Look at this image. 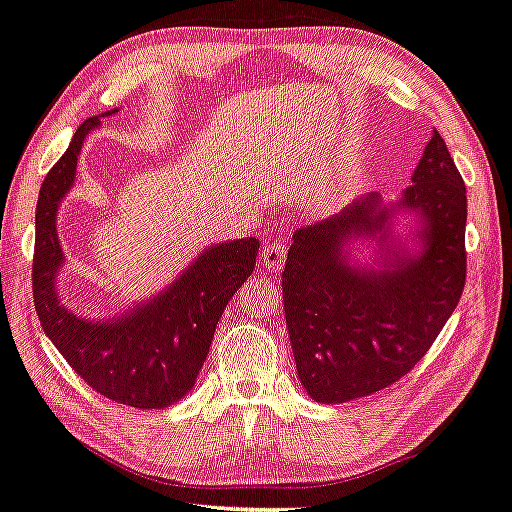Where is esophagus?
<instances>
[{"label":"esophagus","mask_w":512,"mask_h":512,"mask_svg":"<svg viewBox=\"0 0 512 512\" xmlns=\"http://www.w3.org/2000/svg\"><path fill=\"white\" fill-rule=\"evenodd\" d=\"M261 263H263V267H267V270H272V272L281 270L283 263H286V249L277 245V242H272V245H267L263 249Z\"/></svg>","instance_id":"34e87169"}]
</instances>
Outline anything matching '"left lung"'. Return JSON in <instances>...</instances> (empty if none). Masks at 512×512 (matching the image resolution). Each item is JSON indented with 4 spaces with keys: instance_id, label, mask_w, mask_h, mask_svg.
I'll return each instance as SVG.
<instances>
[{
    "instance_id": "1",
    "label": "left lung",
    "mask_w": 512,
    "mask_h": 512,
    "mask_svg": "<svg viewBox=\"0 0 512 512\" xmlns=\"http://www.w3.org/2000/svg\"><path fill=\"white\" fill-rule=\"evenodd\" d=\"M400 208L423 217V251L389 270L343 256L352 235L382 231L391 208L377 194L302 226L283 270V311L297 373L318 403L371 396L405 377L435 343L467 279V187L435 130Z\"/></svg>"
}]
</instances>
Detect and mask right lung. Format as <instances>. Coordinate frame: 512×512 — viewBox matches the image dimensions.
Returning a JSON list of instances; mask_svg holds the SVG:
<instances>
[{
    "label": "right lung",
    "instance_id": "add662e5",
    "mask_svg": "<svg viewBox=\"0 0 512 512\" xmlns=\"http://www.w3.org/2000/svg\"><path fill=\"white\" fill-rule=\"evenodd\" d=\"M98 123V116H91L77 128L68 151L47 171L41 185L31 263L34 306L45 334L93 391L121 405L160 410L194 387L217 322L254 272L261 245L256 238H245L210 247L174 286L119 320L91 322L64 309L54 293V274L64 261L57 208L73 185L84 137Z\"/></svg>",
    "mask_w": 512,
    "mask_h": 512
}]
</instances>
